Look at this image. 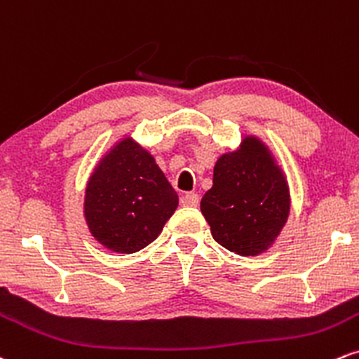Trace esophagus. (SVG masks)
<instances>
[{
	"instance_id": "34e87169",
	"label": "esophagus",
	"mask_w": 359,
	"mask_h": 359,
	"mask_svg": "<svg viewBox=\"0 0 359 359\" xmlns=\"http://www.w3.org/2000/svg\"><path fill=\"white\" fill-rule=\"evenodd\" d=\"M198 203H200V198H198L196 193H187V195L181 196V205L198 206Z\"/></svg>"
}]
</instances>
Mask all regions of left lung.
<instances>
[{"label":"left lung","instance_id":"left-lung-1","mask_svg":"<svg viewBox=\"0 0 359 359\" xmlns=\"http://www.w3.org/2000/svg\"><path fill=\"white\" fill-rule=\"evenodd\" d=\"M289 188L280 168L257 137L215 164L213 187L201 198V213L213 238L238 255L267 250L289 217Z\"/></svg>","mask_w":359,"mask_h":359}]
</instances>
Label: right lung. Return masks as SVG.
<instances>
[{
	"instance_id": "obj_1",
	"label": "right lung",
	"mask_w": 359,
	"mask_h": 359,
	"mask_svg": "<svg viewBox=\"0 0 359 359\" xmlns=\"http://www.w3.org/2000/svg\"><path fill=\"white\" fill-rule=\"evenodd\" d=\"M178 206V195L154 158L124 139L105 154L86 189V220L97 242L134 254L161 233Z\"/></svg>"
}]
</instances>
